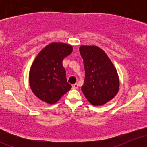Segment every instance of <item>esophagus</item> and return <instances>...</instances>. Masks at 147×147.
<instances>
[{"instance_id":"obj_1","label":"esophagus","mask_w":147,"mask_h":147,"mask_svg":"<svg viewBox=\"0 0 147 147\" xmlns=\"http://www.w3.org/2000/svg\"><path fill=\"white\" fill-rule=\"evenodd\" d=\"M72 88L73 89V90H77V89L78 88V83H75V84H72Z\"/></svg>"}]
</instances>
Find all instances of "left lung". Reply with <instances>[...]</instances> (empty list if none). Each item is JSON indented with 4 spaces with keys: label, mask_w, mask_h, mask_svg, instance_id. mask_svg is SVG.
<instances>
[{
    "label": "left lung",
    "mask_w": 147,
    "mask_h": 147,
    "mask_svg": "<svg viewBox=\"0 0 147 147\" xmlns=\"http://www.w3.org/2000/svg\"><path fill=\"white\" fill-rule=\"evenodd\" d=\"M80 53L85 70L82 92L92 105H105L119 91V80L116 68L105 52L97 46L82 45Z\"/></svg>",
    "instance_id": "8db88e82"
}]
</instances>
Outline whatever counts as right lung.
<instances>
[{
  "mask_svg": "<svg viewBox=\"0 0 147 147\" xmlns=\"http://www.w3.org/2000/svg\"><path fill=\"white\" fill-rule=\"evenodd\" d=\"M72 50L69 44L52 42L34 60L30 69L29 84L33 94L42 101L56 103L72 87L67 81L63 60Z\"/></svg>",
  "mask_w": 147,
  "mask_h": 147,
  "instance_id": "1",
  "label": "right lung"
}]
</instances>
